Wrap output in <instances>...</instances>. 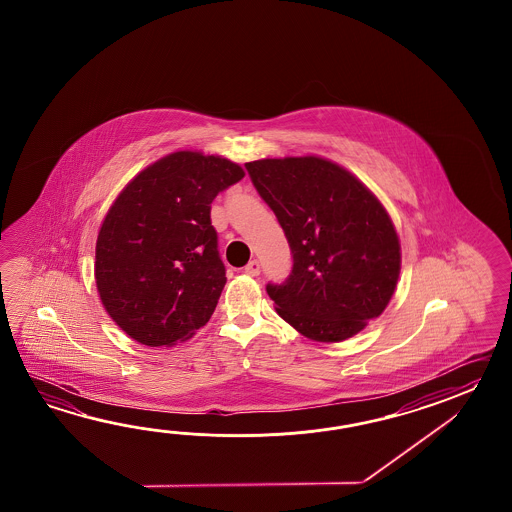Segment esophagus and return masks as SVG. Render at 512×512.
<instances>
[{
    "label": "esophagus",
    "mask_w": 512,
    "mask_h": 512,
    "mask_svg": "<svg viewBox=\"0 0 512 512\" xmlns=\"http://www.w3.org/2000/svg\"><path fill=\"white\" fill-rule=\"evenodd\" d=\"M245 272L249 274V276H258L261 272L260 261L252 260L247 263V267H245Z\"/></svg>",
    "instance_id": "1"
}]
</instances>
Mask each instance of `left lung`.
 I'll return each mask as SVG.
<instances>
[{
    "label": "left lung",
    "mask_w": 512,
    "mask_h": 512,
    "mask_svg": "<svg viewBox=\"0 0 512 512\" xmlns=\"http://www.w3.org/2000/svg\"><path fill=\"white\" fill-rule=\"evenodd\" d=\"M293 254L267 293L287 324L316 342H342L382 315L397 287L401 245L381 201L322 157L245 164Z\"/></svg>",
    "instance_id": "1"
}]
</instances>
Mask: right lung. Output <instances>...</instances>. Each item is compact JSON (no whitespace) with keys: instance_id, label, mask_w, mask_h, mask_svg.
Wrapping results in <instances>:
<instances>
[{"instance_id":"right-lung-1","label":"right lung","mask_w":512,"mask_h":512,"mask_svg":"<svg viewBox=\"0 0 512 512\" xmlns=\"http://www.w3.org/2000/svg\"><path fill=\"white\" fill-rule=\"evenodd\" d=\"M219 155L175 152L135 175L102 221L95 280L113 322L150 348L205 326L227 282L210 203L243 179Z\"/></svg>"}]
</instances>
